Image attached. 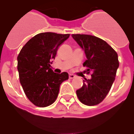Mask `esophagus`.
Instances as JSON below:
<instances>
[{
    "instance_id": "34e87169",
    "label": "esophagus",
    "mask_w": 134,
    "mask_h": 134,
    "mask_svg": "<svg viewBox=\"0 0 134 134\" xmlns=\"http://www.w3.org/2000/svg\"><path fill=\"white\" fill-rule=\"evenodd\" d=\"M69 79H72V78H75V76L74 75H72V74H69Z\"/></svg>"
}]
</instances>
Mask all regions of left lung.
<instances>
[{"label":"left lung","instance_id":"1","mask_svg":"<svg viewBox=\"0 0 134 134\" xmlns=\"http://www.w3.org/2000/svg\"><path fill=\"white\" fill-rule=\"evenodd\" d=\"M72 37L84 51L87 59L83 65L91 79L84 78L83 86L76 91L79 100L87 106L100 103L109 93L115 78L119 63L115 50L103 40L86 34H72Z\"/></svg>","mask_w":134,"mask_h":134}]
</instances>
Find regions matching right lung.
<instances>
[{
	"instance_id": "add662e5",
	"label": "right lung",
	"mask_w": 134,
	"mask_h": 134,
	"mask_svg": "<svg viewBox=\"0 0 134 134\" xmlns=\"http://www.w3.org/2000/svg\"><path fill=\"white\" fill-rule=\"evenodd\" d=\"M70 34L44 32L36 35L24 45L17 56L19 80L26 96L38 107L55 102L61 83L69 78L67 72H54L51 68L58 48Z\"/></svg>"
}]
</instances>
